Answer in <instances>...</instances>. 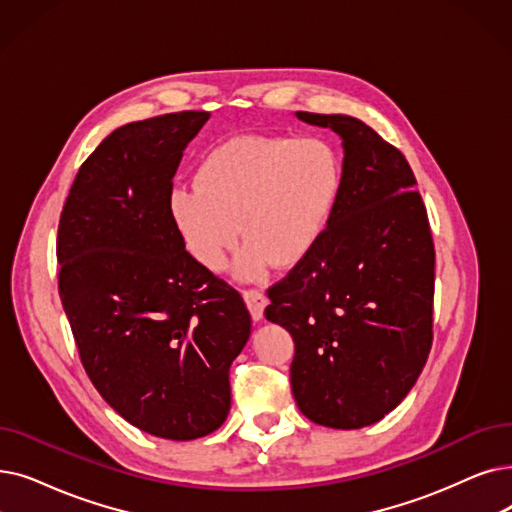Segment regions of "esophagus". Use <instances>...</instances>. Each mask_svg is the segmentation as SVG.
<instances>
[{"label": "esophagus", "mask_w": 512, "mask_h": 512, "mask_svg": "<svg viewBox=\"0 0 512 512\" xmlns=\"http://www.w3.org/2000/svg\"><path fill=\"white\" fill-rule=\"evenodd\" d=\"M242 297H244V301H247V307H249V311H251L253 320L259 322V320L263 318L265 305H268V297H265V293L259 291V288H244Z\"/></svg>", "instance_id": "1"}]
</instances>
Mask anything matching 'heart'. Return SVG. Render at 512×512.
Returning a JSON list of instances; mask_svg holds the SVG:
<instances>
[{"mask_svg":"<svg viewBox=\"0 0 512 512\" xmlns=\"http://www.w3.org/2000/svg\"><path fill=\"white\" fill-rule=\"evenodd\" d=\"M343 188L337 152L316 138L240 136L213 148L196 186H177L169 207L190 253L221 270L238 240L236 272L259 278L288 268L322 240Z\"/></svg>","mask_w":512,"mask_h":512,"instance_id":"b5f03b06","label":"heart"}]
</instances>
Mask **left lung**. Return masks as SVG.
Here are the masks:
<instances>
[{
  "mask_svg": "<svg viewBox=\"0 0 512 512\" xmlns=\"http://www.w3.org/2000/svg\"><path fill=\"white\" fill-rule=\"evenodd\" d=\"M343 140L330 224L270 291L265 318L291 332V387L316 425L362 429L408 395L433 341L435 249L404 154L347 115L297 113Z\"/></svg>",
  "mask_w": 512,
  "mask_h": 512,
  "instance_id": "8db88e82",
  "label": "left lung"
}]
</instances>
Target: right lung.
<instances>
[{"label": "right lung", "instance_id": "1", "mask_svg": "<svg viewBox=\"0 0 512 512\" xmlns=\"http://www.w3.org/2000/svg\"><path fill=\"white\" fill-rule=\"evenodd\" d=\"M209 117L184 110L110 133L81 165L56 240L58 293L87 376L133 427L175 441L224 425L230 366L251 337L240 293L186 251L169 207Z\"/></svg>", "mask_w": 512, "mask_h": 512}]
</instances>
